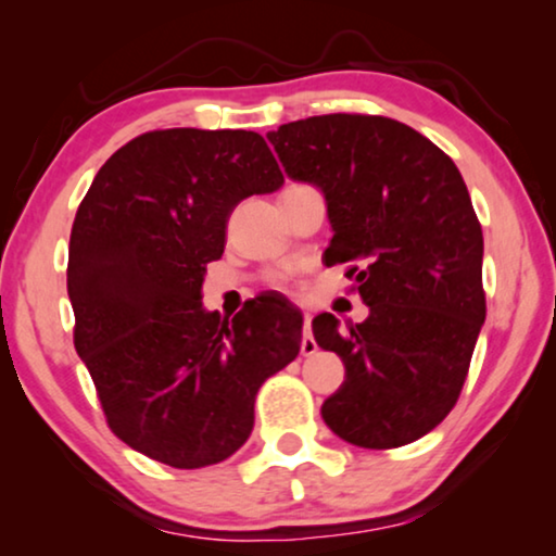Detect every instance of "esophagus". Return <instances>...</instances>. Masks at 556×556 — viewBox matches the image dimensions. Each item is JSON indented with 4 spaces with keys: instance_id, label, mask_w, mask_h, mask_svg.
<instances>
[{
    "instance_id": "esophagus-1",
    "label": "esophagus",
    "mask_w": 556,
    "mask_h": 556,
    "mask_svg": "<svg viewBox=\"0 0 556 556\" xmlns=\"http://www.w3.org/2000/svg\"><path fill=\"white\" fill-rule=\"evenodd\" d=\"M316 339H314V333H311V316L308 314H303V339H301V354L303 356H311V354H316Z\"/></svg>"
}]
</instances>
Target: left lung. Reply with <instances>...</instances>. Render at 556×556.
Wrapping results in <instances>:
<instances>
[{
    "mask_svg": "<svg viewBox=\"0 0 556 556\" xmlns=\"http://www.w3.org/2000/svg\"><path fill=\"white\" fill-rule=\"evenodd\" d=\"M268 141L291 179L321 189L329 263L369 306L314 339L344 362L321 417L346 443L387 451L428 435L460 397L485 321L483 232L453 159L394 118L329 113L283 124Z\"/></svg>",
    "mask_w": 556,
    "mask_h": 556,
    "instance_id": "1",
    "label": "left lung"
}]
</instances>
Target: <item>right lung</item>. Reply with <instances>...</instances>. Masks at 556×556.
I'll return each mask as SVG.
<instances>
[{"label":"right lung","instance_id":"1","mask_svg":"<svg viewBox=\"0 0 556 556\" xmlns=\"http://www.w3.org/2000/svg\"><path fill=\"white\" fill-rule=\"evenodd\" d=\"M283 185L255 131L164 128L98 169L67 253L75 352L113 435L172 468H204L253 432L255 394L301 352L303 316L261 295L227 321L202 308L235 204Z\"/></svg>","mask_w":556,"mask_h":556}]
</instances>
